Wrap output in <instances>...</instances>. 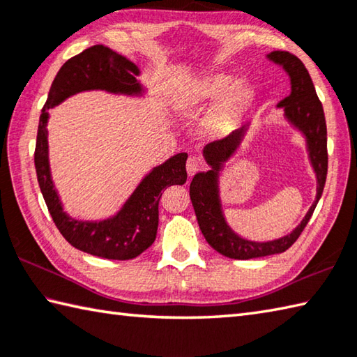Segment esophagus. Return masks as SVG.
Segmentation results:
<instances>
[{
  "label": "esophagus",
  "instance_id": "34e87169",
  "mask_svg": "<svg viewBox=\"0 0 357 357\" xmlns=\"http://www.w3.org/2000/svg\"><path fill=\"white\" fill-rule=\"evenodd\" d=\"M200 167H202V163H200L199 158H196V157L188 158V161H186V172H188V176L192 177L194 174L200 171Z\"/></svg>",
  "mask_w": 357,
  "mask_h": 357
}]
</instances>
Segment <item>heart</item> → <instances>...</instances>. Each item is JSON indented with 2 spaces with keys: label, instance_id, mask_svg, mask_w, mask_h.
Returning <instances> with one entry per match:
<instances>
[{
  "label": "heart",
  "instance_id": "b5f03b06",
  "mask_svg": "<svg viewBox=\"0 0 357 357\" xmlns=\"http://www.w3.org/2000/svg\"><path fill=\"white\" fill-rule=\"evenodd\" d=\"M255 95L257 91L248 79H233L230 73L213 71L186 80L174 90L171 100L178 112H191L216 99L206 113L202 129L210 137H222L247 115Z\"/></svg>",
  "mask_w": 357,
  "mask_h": 357
}]
</instances>
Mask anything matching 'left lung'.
<instances>
[{
  "label": "left lung",
  "instance_id": "obj_1",
  "mask_svg": "<svg viewBox=\"0 0 357 357\" xmlns=\"http://www.w3.org/2000/svg\"><path fill=\"white\" fill-rule=\"evenodd\" d=\"M267 59L275 65L281 66L291 80V95L284 98L277 105L283 109L284 119L292 129L298 130L305 138L307 158L317 181L314 204L309 208L305 218L291 233L272 241H252L241 236L233 230L225 219L224 208L220 199V176L225 165L241 149L250 124L242 126L227 138L204 147V158L210 169L197 172L194 176L190 196L196 211L197 222L202 233L214 250L224 257L233 259H252L267 257V255L283 253L291 247L303 231V228L311 219L324 192L326 172H328V151H326V121L321 102L315 93L312 79L305 68L303 62L294 54L286 51H272Z\"/></svg>",
  "mask_w": 357,
  "mask_h": 357
}]
</instances>
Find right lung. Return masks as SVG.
Masks as SVG:
<instances>
[{
  "mask_svg": "<svg viewBox=\"0 0 357 357\" xmlns=\"http://www.w3.org/2000/svg\"><path fill=\"white\" fill-rule=\"evenodd\" d=\"M138 66L102 45H95L71 57L54 77L48 99L40 115L36 171L40 191L54 224L73 247L105 259H133L155 241L158 202L165 188L186 183V152L167 158L146 174L135 190L113 216L100 220H80L63 210L54 186L50 166L48 121L50 109L84 91H107L110 95L143 98L147 89L138 80Z\"/></svg>",
  "mask_w": 357,
  "mask_h": 357,
  "instance_id": "obj_1",
  "label": "right lung"
}]
</instances>
